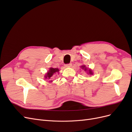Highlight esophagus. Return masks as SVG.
Listing matches in <instances>:
<instances>
[{"mask_svg": "<svg viewBox=\"0 0 132 132\" xmlns=\"http://www.w3.org/2000/svg\"><path fill=\"white\" fill-rule=\"evenodd\" d=\"M65 67H70L71 66V64L69 63V64H67L65 65Z\"/></svg>", "mask_w": 132, "mask_h": 132, "instance_id": "1", "label": "esophagus"}]
</instances>
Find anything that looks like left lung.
Returning <instances> with one entry per match:
<instances>
[{
    "label": "left lung",
    "mask_w": 132,
    "mask_h": 132,
    "mask_svg": "<svg viewBox=\"0 0 132 132\" xmlns=\"http://www.w3.org/2000/svg\"><path fill=\"white\" fill-rule=\"evenodd\" d=\"M81 68L82 69L84 70L85 71H87V73L88 74H90V75H93V71H92V70L90 69H89L88 68H86V67H85V65H82V66H81Z\"/></svg>",
    "instance_id": "8db88e82"
}]
</instances>
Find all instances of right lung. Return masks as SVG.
I'll list each match as a JSON object with an SVG mask.
<instances>
[{"label": "right lung", "mask_w": 132, "mask_h": 132, "mask_svg": "<svg viewBox=\"0 0 132 132\" xmlns=\"http://www.w3.org/2000/svg\"><path fill=\"white\" fill-rule=\"evenodd\" d=\"M59 70L58 68H50L49 70L48 71V72L45 75V78L50 80L52 78V77L54 75V74L59 73ZM50 81H52L51 80Z\"/></svg>", "instance_id": "obj_1"}]
</instances>
